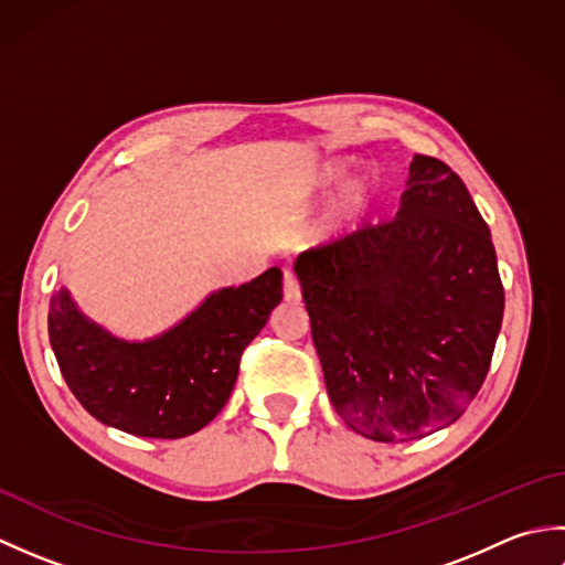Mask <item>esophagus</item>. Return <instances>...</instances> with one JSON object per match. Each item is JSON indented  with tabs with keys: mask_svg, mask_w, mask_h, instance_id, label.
Masks as SVG:
<instances>
[{
	"mask_svg": "<svg viewBox=\"0 0 565 565\" xmlns=\"http://www.w3.org/2000/svg\"><path fill=\"white\" fill-rule=\"evenodd\" d=\"M284 298L286 301H301V286H298L294 271L284 274Z\"/></svg>",
	"mask_w": 565,
	"mask_h": 565,
	"instance_id": "34e87169",
	"label": "esophagus"
}]
</instances>
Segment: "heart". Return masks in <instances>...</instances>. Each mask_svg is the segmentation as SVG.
<instances>
[{
  "label": "heart",
  "instance_id": "b5f03b06",
  "mask_svg": "<svg viewBox=\"0 0 565 565\" xmlns=\"http://www.w3.org/2000/svg\"><path fill=\"white\" fill-rule=\"evenodd\" d=\"M352 167V160L347 158H332L328 162H322V167L316 174V184L318 186H330L347 174V170ZM376 177L374 174H359L352 179L350 184L344 186L340 199L332 203V206L320 215V221L313 225V239L316 243H334V239L344 237L352 227L364 218V215L374 209L376 203Z\"/></svg>",
  "mask_w": 565,
  "mask_h": 565
}]
</instances>
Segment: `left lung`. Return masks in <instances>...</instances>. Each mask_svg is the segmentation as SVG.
<instances>
[{
  "mask_svg": "<svg viewBox=\"0 0 565 565\" xmlns=\"http://www.w3.org/2000/svg\"><path fill=\"white\" fill-rule=\"evenodd\" d=\"M334 411L362 437L456 423L481 391L505 310L490 231L461 177L415 154L395 218L294 264Z\"/></svg>",
  "mask_w": 565,
  "mask_h": 565,
  "instance_id": "8db88e82",
  "label": "left lung"
}]
</instances>
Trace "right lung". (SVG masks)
<instances>
[{
  "mask_svg": "<svg viewBox=\"0 0 565 565\" xmlns=\"http://www.w3.org/2000/svg\"><path fill=\"white\" fill-rule=\"evenodd\" d=\"M281 269L211 294L146 342L114 338L79 313L67 289L51 298L47 334L84 411L136 437L179 439L206 427L235 386L239 356L281 303Z\"/></svg>",
  "mask_w": 565,
  "mask_h": 565,
  "instance_id": "1",
  "label": "right lung"
}]
</instances>
